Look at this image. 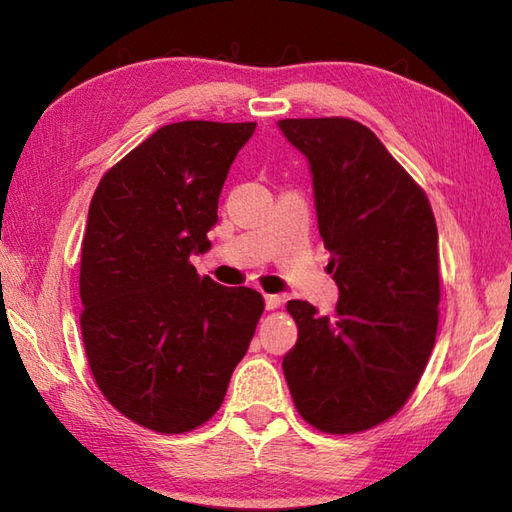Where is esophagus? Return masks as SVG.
Wrapping results in <instances>:
<instances>
[{
    "instance_id": "esophagus-1",
    "label": "esophagus",
    "mask_w": 512,
    "mask_h": 512,
    "mask_svg": "<svg viewBox=\"0 0 512 512\" xmlns=\"http://www.w3.org/2000/svg\"><path fill=\"white\" fill-rule=\"evenodd\" d=\"M264 303H266V310H277L281 306V297L279 295H266Z\"/></svg>"
}]
</instances>
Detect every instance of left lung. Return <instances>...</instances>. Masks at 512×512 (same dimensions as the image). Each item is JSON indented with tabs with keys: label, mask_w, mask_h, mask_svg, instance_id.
I'll use <instances>...</instances> for the list:
<instances>
[{
	"label": "left lung",
	"mask_w": 512,
	"mask_h": 512,
	"mask_svg": "<svg viewBox=\"0 0 512 512\" xmlns=\"http://www.w3.org/2000/svg\"><path fill=\"white\" fill-rule=\"evenodd\" d=\"M277 125L310 162L319 233L341 295L332 317L288 301L299 328L281 363L288 389L319 431L372 429L405 405L436 343V217L372 129L339 116Z\"/></svg>",
	"instance_id": "left-lung-1"
}]
</instances>
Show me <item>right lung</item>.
I'll list each match as a JSON object with an SVG mask.
<instances>
[{"label": "right lung", "mask_w": 512, "mask_h": 512, "mask_svg": "<svg viewBox=\"0 0 512 512\" xmlns=\"http://www.w3.org/2000/svg\"><path fill=\"white\" fill-rule=\"evenodd\" d=\"M257 123L160 127L101 178L81 244V334L101 394L158 433L220 409L264 299L200 277L217 202Z\"/></svg>", "instance_id": "right-lung-1"}]
</instances>
